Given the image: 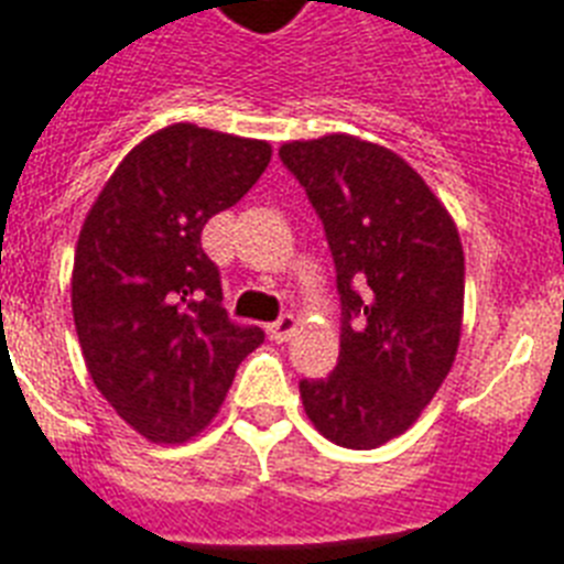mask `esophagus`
<instances>
[{"label": "esophagus", "mask_w": 564, "mask_h": 564, "mask_svg": "<svg viewBox=\"0 0 564 564\" xmlns=\"http://www.w3.org/2000/svg\"><path fill=\"white\" fill-rule=\"evenodd\" d=\"M295 325H299V322H295V316H292V313H283L278 322H272V325H269V336H272L274 343H286V339L295 334Z\"/></svg>", "instance_id": "1"}]
</instances>
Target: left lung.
I'll use <instances>...</instances> for the list:
<instances>
[{
    "mask_svg": "<svg viewBox=\"0 0 564 564\" xmlns=\"http://www.w3.org/2000/svg\"><path fill=\"white\" fill-rule=\"evenodd\" d=\"M325 225L343 304L339 362L301 380L325 438L371 451L401 436L454 366L465 257L445 204L394 152L348 134L281 145Z\"/></svg>",
    "mask_w": 564,
    "mask_h": 564,
    "instance_id": "obj_1",
    "label": "left lung"
}]
</instances>
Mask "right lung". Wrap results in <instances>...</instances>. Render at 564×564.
I'll return each instance as SVG.
<instances>
[{
  "instance_id": "add662e5",
  "label": "right lung",
  "mask_w": 564,
  "mask_h": 564,
  "mask_svg": "<svg viewBox=\"0 0 564 564\" xmlns=\"http://www.w3.org/2000/svg\"><path fill=\"white\" fill-rule=\"evenodd\" d=\"M272 161L263 140L178 122L145 137L84 219L73 318L105 401L140 436L178 445L219 412L239 362L263 343L221 307L207 219L254 187Z\"/></svg>"
}]
</instances>
